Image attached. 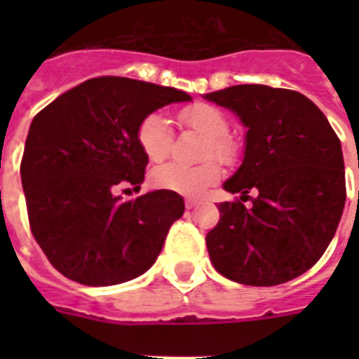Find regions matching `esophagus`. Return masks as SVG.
I'll use <instances>...</instances> for the list:
<instances>
[{"mask_svg":"<svg viewBox=\"0 0 359 359\" xmlns=\"http://www.w3.org/2000/svg\"><path fill=\"white\" fill-rule=\"evenodd\" d=\"M197 205H199V201H196V199H184V207L188 208V210H191V208H196Z\"/></svg>","mask_w":359,"mask_h":359,"instance_id":"34e87169","label":"esophagus"}]
</instances>
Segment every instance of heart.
<instances>
[{"instance_id": "heart-1", "label": "heart", "mask_w": 359, "mask_h": 359, "mask_svg": "<svg viewBox=\"0 0 359 359\" xmlns=\"http://www.w3.org/2000/svg\"><path fill=\"white\" fill-rule=\"evenodd\" d=\"M179 123L190 130H196L207 137L203 147V158L216 156L222 162H231L236 154L235 143L227 137L231 123L227 115L212 104L196 102L179 111ZM135 140L141 152L149 162H163L173 147V134L168 119L162 114H149L141 119L135 130ZM222 177V165L216 160H207L199 165H180L165 163L152 171L151 182L154 188L175 191L179 196L201 197Z\"/></svg>"}]
</instances>
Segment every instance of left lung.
<instances>
[{
	"mask_svg": "<svg viewBox=\"0 0 359 359\" xmlns=\"http://www.w3.org/2000/svg\"><path fill=\"white\" fill-rule=\"evenodd\" d=\"M205 98L248 126L244 162L224 184L242 197L218 207V225L205 238L210 262L236 283H287L323 257L339 225L346 199L339 137L309 98L290 89L250 83Z\"/></svg>",
	"mask_w": 359,
	"mask_h": 359,
	"instance_id": "left-lung-1",
	"label": "left lung"
}]
</instances>
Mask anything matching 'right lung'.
<instances>
[{
	"instance_id": "add662e5",
	"label": "right lung",
	"mask_w": 359,
	"mask_h": 359,
	"mask_svg": "<svg viewBox=\"0 0 359 359\" xmlns=\"http://www.w3.org/2000/svg\"><path fill=\"white\" fill-rule=\"evenodd\" d=\"M188 93L121 76H100L63 93L35 115L20 163L31 233L52 266L91 287L137 278L162 251L184 212L175 191L135 199L149 160L135 130Z\"/></svg>"
}]
</instances>
